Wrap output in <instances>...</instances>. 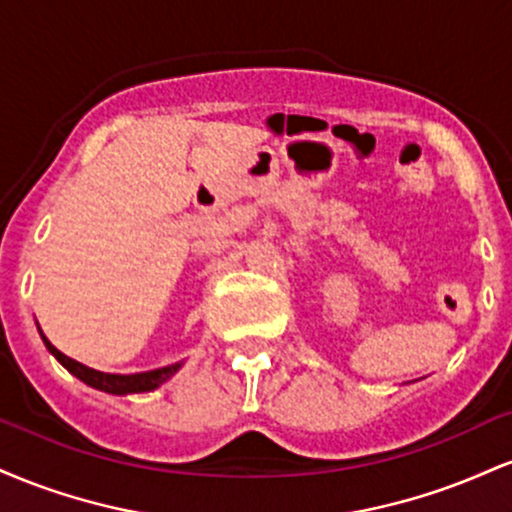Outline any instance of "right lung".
<instances>
[{"instance_id": "1", "label": "right lung", "mask_w": 512, "mask_h": 512, "mask_svg": "<svg viewBox=\"0 0 512 512\" xmlns=\"http://www.w3.org/2000/svg\"><path fill=\"white\" fill-rule=\"evenodd\" d=\"M40 330V327H38ZM40 337H43L45 346H48V351L52 356L57 358V361L62 363L64 368L69 370V373L76 375V378L81 380V383L96 387V390H103V392H110V395H132V392H151L156 390V387H161L166 380L173 378L175 373H178L182 361L180 363H173V366H166V368H156V370H146V373H132V375H117V373H101V370H93L84 366V363L74 361V358L64 356L60 349H55V346L50 344V339L45 337L43 332H40Z\"/></svg>"}]
</instances>
